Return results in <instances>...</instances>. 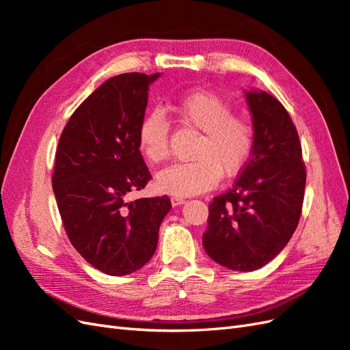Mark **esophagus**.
Segmentation results:
<instances>
[{
	"label": "esophagus",
	"instance_id": "34e87169",
	"mask_svg": "<svg viewBox=\"0 0 350 350\" xmlns=\"http://www.w3.org/2000/svg\"><path fill=\"white\" fill-rule=\"evenodd\" d=\"M171 203H172V206H174V207H176V206H181V204H184V203H185V200H184L183 197H172V198H171Z\"/></svg>",
	"mask_w": 350,
	"mask_h": 350
}]
</instances>
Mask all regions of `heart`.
Instances as JSON below:
<instances>
[{"mask_svg": "<svg viewBox=\"0 0 350 350\" xmlns=\"http://www.w3.org/2000/svg\"><path fill=\"white\" fill-rule=\"evenodd\" d=\"M175 118L201 131L193 157L174 163L156 175L157 191L175 197L203 194L215 188L220 174L230 176L245 165L254 143L251 122L235 115L232 105L219 94L193 90L169 107ZM169 125L162 112L152 111L139 125V147L150 163L165 161L169 153Z\"/></svg>", "mask_w": 350, "mask_h": 350, "instance_id": "obj_1", "label": "heart"}]
</instances>
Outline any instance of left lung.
I'll return each instance as SVG.
<instances>
[{
    "instance_id": "1",
    "label": "left lung",
    "mask_w": 350,
    "mask_h": 350,
    "mask_svg": "<svg viewBox=\"0 0 350 350\" xmlns=\"http://www.w3.org/2000/svg\"><path fill=\"white\" fill-rule=\"evenodd\" d=\"M254 143L235 185L208 206L203 247L235 271H252L288 245L299 224L306 183L298 131L283 105L264 90H245Z\"/></svg>"
}]
</instances>
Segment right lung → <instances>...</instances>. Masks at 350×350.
Wrapping results in <instances>:
<instances>
[{
    "label": "right lung",
    "instance_id": "right-lung-1",
    "mask_svg": "<svg viewBox=\"0 0 350 350\" xmlns=\"http://www.w3.org/2000/svg\"><path fill=\"white\" fill-rule=\"evenodd\" d=\"M161 72L111 77L74 111L59 137L52 189L72 247L94 269L126 276L157 247L167 196L126 201L152 178L139 147L150 84Z\"/></svg>",
    "mask_w": 350,
    "mask_h": 350
}]
</instances>
